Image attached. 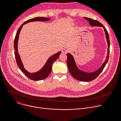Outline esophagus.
<instances>
[{
  "mask_svg": "<svg viewBox=\"0 0 121 121\" xmlns=\"http://www.w3.org/2000/svg\"><path fill=\"white\" fill-rule=\"evenodd\" d=\"M62 52L63 53H64V54H66V53H67L68 52V50L66 49H63L62 50Z\"/></svg>",
  "mask_w": 121,
  "mask_h": 121,
  "instance_id": "1",
  "label": "esophagus"
}]
</instances>
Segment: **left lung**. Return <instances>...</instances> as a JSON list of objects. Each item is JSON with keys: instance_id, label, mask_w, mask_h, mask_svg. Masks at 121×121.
Returning a JSON list of instances; mask_svg holds the SVG:
<instances>
[{"instance_id": "left-lung-1", "label": "left lung", "mask_w": 121, "mask_h": 121, "mask_svg": "<svg viewBox=\"0 0 121 121\" xmlns=\"http://www.w3.org/2000/svg\"><path fill=\"white\" fill-rule=\"evenodd\" d=\"M84 18L89 22L91 26L101 27L103 28L106 35V41L108 43V51L105 60L103 62V63L102 64L101 66L98 69L92 72H86L79 69L76 64V63L73 56L69 53L67 54V65L68 67V69L70 73L71 74V75L72 76V77L76 79L79 81H90L95 79L99 75V74L102 72L105 66L106 65V64L107 63L109 56L110 43L109 36L108 31L105 28L104 26L97 21L93 20L91 18H86V17H84Z\"/></svg>"}]
</instances>
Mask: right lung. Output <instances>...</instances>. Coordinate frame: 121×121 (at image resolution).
I'll use <instances>...</instances> for the list:
<instances>
[{"instance_id":"add662e5","label":"right lung","mask_w":121,"mask_h":121,"mask_svg":"<svg viewBox=\"0 0 121 121\" xmlns=\"http://www.w3.org/2000/svg\"><path fill=\"white\" fill-rule=\"evenodd\" d=\"M50 20V18H44V17H37V18H34L32 19H30L26 22H25L24 23H23L19 29L17 30L16 35L15 38L14 42V47L15 49L14 54L15 56V58L16 60V62L18 66L20 68L21 70L29 78L33 80H41L46 78L48 76L50 75L52 68V65L54 62L58 58L59 55L61 54V52L60 51L59 52L56 53L55 55H53L50 56L46 62L44 64V66L41 69L36 72L34 73H30L27 70H26L24 67V65L22 64V61L21 60L20 56L18 53V40L19 38V34L20 33L21 30L23 27V26L26 23L36 22V21H48Z\"/></svg>"}]
</instances>
